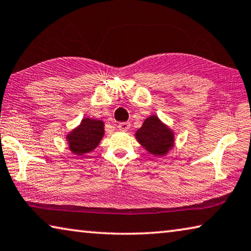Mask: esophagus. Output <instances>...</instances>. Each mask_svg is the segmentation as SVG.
I'll return each instance as SVG.
<instances>
[{
  "label": "esophagus",
  "instance_id": "1",
  "mask_svg": "<svg viewBox=\"0 0 251 251\" xmlns=\"http://www.w3.org/2000/svg\"><path fill=\"white\" fill-rule=\"evenodd\" d=\"M117 127H118V129H120V130L126 131V130L129 129L130 124H129V123H127V122H122V123H120V124H118Z\"/></svg>",
  "mask_w": 251,
  "mask_h": 251
}]
</instances>
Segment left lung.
Segmentation results:
<instances>
[{
	"label": "left lung",
	"mask_w": 251,
	"mask_h": 251,
	"mask_svg": "<svg viewBox=\"0 0 251 251\" xmlns=\"http://www.w3.org/2000/svg\"><path fill=\"white\" fill-rule=\"evenodd\" d=\"M136 138L154 155L166 154L174 144L173 133L155 115L145 120L143 126L136 131Z\"/></svg>",
	"instance_id": "8db88e82"
}]
</instances>
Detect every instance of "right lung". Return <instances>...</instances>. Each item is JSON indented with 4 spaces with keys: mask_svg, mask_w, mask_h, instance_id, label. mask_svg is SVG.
Masks as SVG:
<instances>
[{
    "mask_svg": "<svg viewBox=\"0 0 251 251\" xmlns=\"http://www.w3.org/2000/svg\"><path fill=\"white\" fill-rule=\"evenodd\" d=\"M104 135V124L99 120L84 118L77 128L67 136L70 150L76 155H83L97 147Z\"/></svg>",
    "mask_w": 251,
    "mask_h": 251,
    "instance_id": "right-lung-1",
    "label": "right lung"
}]
</instances>
